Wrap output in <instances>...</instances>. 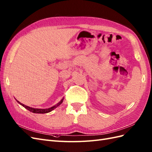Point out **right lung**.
I'll use <instances>...</instances> for the list:
<instances>
[{"label":"right lung","instance_id":"add662e5","mask_svg":"<svg viewBox=\"0 0 152 152\" xmlns=\"http://www.w3.org/2000/svg\"><path fill=\"white\" fill-rule=\"evenodd\" d=\"M63 99L64 98H63L60 102H59L57 104H56L55 106H54V107H50L49 108H48V109H39V108H31V107H28V106L26 105H25L23 103H21L20 102H18V100H16L18 103H20L21 105H22L23 107H25L26 109H27L28 110H29L30 112H33V113H48V112H51L52 110H53L54 108H56L57 107H58V106L59 104H61L63 102Z\"/></svg>","mask_w":152,"mask_h":152}]
</instances>
